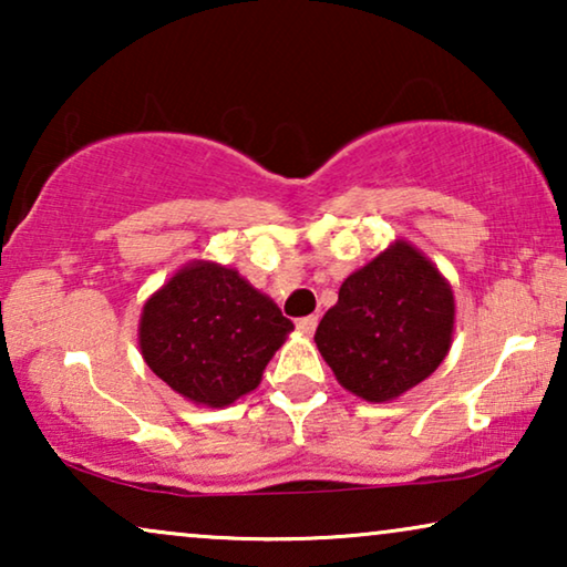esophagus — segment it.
<instances>
[{"mask_svg":"<svg viewBox=\"0 0 567 567\" xmlns=\"http://www.w3.org/2000/svg\"><path fill=\"white\" fill-rule=\"evenodd\" d=\"M297 330L305 332V336H312V332L317 330V315L299 317V320H297Z\"/></svg>","mask_w":567,"mask_h":567,"instance_id":"obj_1","label":"esophagus"}]
</instances>
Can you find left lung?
<instances>
[{
  "label": "left lung",
  "instance_id": "1",
  "mask_svg": "<svg viewBox=\"0 0 567 567\" xmlns=\"http://www.w3.org/2000/svg\"><path fill=\"white\" fill-rule=\"evenodd\" d=\"M452 330V286L413 245L394 243L346 278L315 343L348 392L384 402L439 369Z\"/></svg>",
  "mask_w": 567,
  "mask_h": 567
}]
</instances>
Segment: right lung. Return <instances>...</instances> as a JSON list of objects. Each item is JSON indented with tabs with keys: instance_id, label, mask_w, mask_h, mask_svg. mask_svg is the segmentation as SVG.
Masks as SVG:
<instances>
[{
	"instance_id": "add662e5",
	"label": "right lung",
	"mask_w": 567,
	"mask_h": 567,
	"mask_svg": "<svg viewBox=\"0 0 567 567\" xmlns=\"http://www.w3.org/2000/svg\"><path fill=\"white\" fill-rule=\"evenodd\" d=\"M291 330L289 317L237 270L193 262L146 301L138 343L177 394L224 408L260 384Z\"/></svg>"
}]
</instances>
